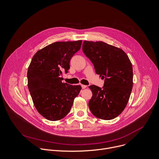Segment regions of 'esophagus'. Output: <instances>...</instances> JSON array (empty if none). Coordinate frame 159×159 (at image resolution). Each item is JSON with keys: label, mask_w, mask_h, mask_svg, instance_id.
I'll list each match as a JSON object with an SVG mask.
<instances>
[{"label": "esophagus", "mask_w": 159, "mask_h": 159, "mask_svg": "<svg viewBox=\"0 0 159 159\" xmlns=\"http://www.w3.org/2000/svg\"><path fill=\"white\" fill-rule=\"evenodd\" d=\"M81 87H82V89H85L86 87H87V85H81Z\"/></svg>", "instance_id": "esophagus-1"}]
</instances>
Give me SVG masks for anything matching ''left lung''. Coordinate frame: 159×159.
I'll return each instance as SVG.
<instances>
[{
    "label": "left lung",
    "instance_id": "1",
    "mask_svg": "<svg viewBox=\"0 0 159 159\" xmlns=\"http://www.w3.org/2000/svg\"><path fill=\"white\" fill-rule=\"evenodd\" d=\"M82 50L96 74L105 79L102 89L89 87L93 93L89 109L99 119H114L123 111L130 97L133 77L131 61L123 50L103 41H84Z\"/></svg>",
    "mask_w": 159,
    "mask_h": 159
}]
</instances>
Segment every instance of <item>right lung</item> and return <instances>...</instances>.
<instances>
[{"label":"right lung","instance_id":"obj_1","mask_svg":"<svg viewBox=\"0 0 159 159\" xmlns=\"http://www.w3.org/2000/svg\"><path fill=\"white\" fill-rule=\"evenodd\" d=\"M82 40L58 41L38 50L28 67V87L39 114L50 121L67 115L81 86L61 82L62 72H68L70 61L81 47Z\"/></svg>","mask_w":159,"mask_h":159}]
</instances>
